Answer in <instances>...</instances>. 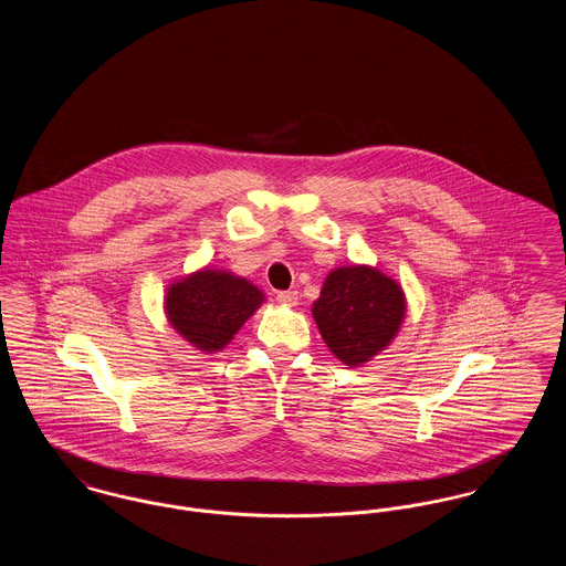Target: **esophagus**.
Segmentation results:
<instances>
[{"label":"esophagus","mask_w":566,"mask_h":566,"mask_svg":"<svg viewBox=\"0 0 566 566\" xmlns=\"http://www.w3.org/2000/svg\"><path fill=\"white\" fill-rule=\"evenodd\" d=\"M277 301H280L282 305L293 307V305H296V301H298V293H296V291H280V293H277Z\"/></svg>","instance_id":"obj_1"}]
</instances>
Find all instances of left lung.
Wrapping results in <instances>:
<instances>
[{"instance_id":"1","label":"left lung","mask_w":566,"mask_h":566,"mask_svg":"<svg viewBox=\"0 0 566 566\" xmlns=\"http://www.w3.org/2000/svg\"><path fill=\"white\" fill-rule=\"evenodd\" d=\"M407 301L397 280L371 265L331 271L312 316L344 365L360 367L386 350L403 324Z\"/></svg>"}]
</instances>
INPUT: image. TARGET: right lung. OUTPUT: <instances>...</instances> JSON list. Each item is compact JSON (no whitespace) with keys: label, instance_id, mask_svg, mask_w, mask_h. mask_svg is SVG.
<instances>
[{"label":"right lung","instance_id":"obj_1","mask_svg":"<svg viewBox=\"0 0 566 566\" xmlns=\"http://www.w3.org/2000/svg\"><path fill=\"white\" fill-rule=\"evenodd\" d=\"M265 295L233 271H192L169 284L165 314L174 331L203 354L220 352L263 305Z\"/></svg>","mask_w":566,"mask_h":566}]
</instances>
